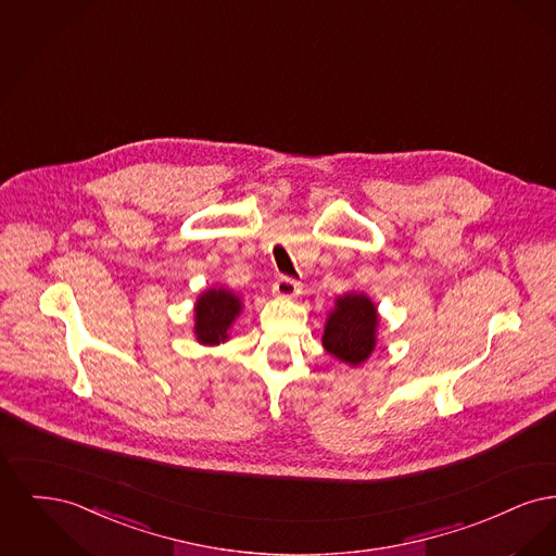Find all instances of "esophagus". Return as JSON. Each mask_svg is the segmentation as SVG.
Listing matches in <instances>:
<instances>
[{
  "label": "esophagus",
  "instance_id": "34e87169",
  "mask_svg": "<svg viewBox=\"0 0 556 556\" xmlns=\"http://www.w3.org/2000/svg\"><path fill=\"white\" fill-rule=\"evenodd\" d=\"M273 293L281 300H293L298 293H300V283L293 281L290 277H281L275 281L273 286Z\"/></svg>",
  "mask_w": 556,
  "mask_h": 556
}]
</instances>
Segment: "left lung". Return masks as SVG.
<instances>
[{
	"mask_svg": "<svg viewBox=\"0 0 556 556\" xmlns=\"http://www.w3.org/2000/svg\"><path fill=\"white\" fill-rule=\"evenodd\" d=\"M379 313L367 293H344L336 298L323 329V348L350 367L369 361L377 345Z\"/></svg>",
	"mask_w": 556,
	"mask_h": 556,
	"instance_id": "1",
	"label": "left lung"
}]
</instances>
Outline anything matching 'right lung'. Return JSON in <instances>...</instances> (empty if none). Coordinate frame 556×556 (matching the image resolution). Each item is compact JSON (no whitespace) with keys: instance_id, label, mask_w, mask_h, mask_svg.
Wrapping results in <instances>:
<instances>
[{"instance_id":"1","label":"right lung","mask_w":556,"mask_h":556,"mask_svg":"<svg viewBox=\"0 0 556 556\" xmlns=\"http://www.w3.org/2000/svg\"><path fill=\"white\" fill-rule=\"evenodd\" d=\"M243 311V300L227 288L202 291L193 304V336L200 344L218 345L229 340V331Z\"/></svg>"}]
</instances>
